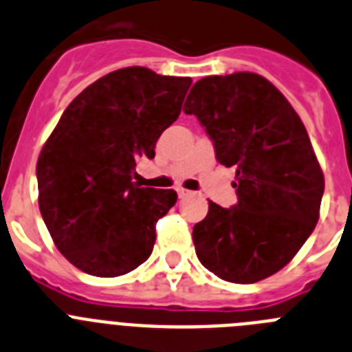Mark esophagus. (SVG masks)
I'll use <instances>...</instances> for the list:
<instances>
[{"label": "esophagus", "instance_id": "esophagus-1", "mask_svg": "<svg viewBox=\"0 0 352 352\" xmlns=\"http://www.w3.org/2000/svg\"><path fill=\"white\" fill-rule=\"evenodd\" d=\"M177 195H179V198H184V197H188L189 191L184 188H177Z\"/></svg>", "mask_w": 352, "mask_h": 352}]
</instances>
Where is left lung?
<instances>
[{
	"mask_svg": "<svg viewBox=\"0 0 352 352\" xmlns=\"http://www.w3.org/2000/svg\"><path fill=\"white\" fill-rule=\"evenodd\" d=\"M184 113L237 179V204L209 201L195 225L198 261L225 282H261L294 258L319 221L324 175L307 129L282 91L253 72L200 79Z\"/></svg>",
	"mask_w": 352,
	"mask_h": 352,
	"instance_id": "left-lung-1",
	"label": "left lung"
}]
</instances>
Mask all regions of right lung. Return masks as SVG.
Here are the masks:
<instances>
[{
  "instance_id": "obj_1",
  "label": "right lung",
  "mask_w": 352,
  "mask_h": 352,
  "mask_svg": "<svg viewBox=\"0 0 352 352\" xmlns=\"http://www.w3.org/2000/svg\"><path fill=\"white\" fill-rule=\"evenodd\" d=\"M191 78L125 67L102 76L67 106L36 161L38 207L56 248L91 276H122L151 256L155 223L173 189L134 182L179 118Z\"/></svg>"
}]
</instances>
